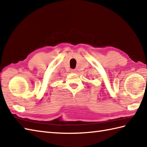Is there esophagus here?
Masks as SVG:
<instances>
[{
  "label": "esophagus",
  "instance_id": "esophagus-1",
  "mask_svg": "<svg viewBox=\"0 0 147 147\" xmlns=\"http://www.w3.org/2000/svg\"><path fill=\"white\" fill-rule=\"evenodd\" d=\"M71 73H76V69H71Z\"/></svg>",
  "mask_w": 147,
  "mask_h": 147
}]
</instances>
